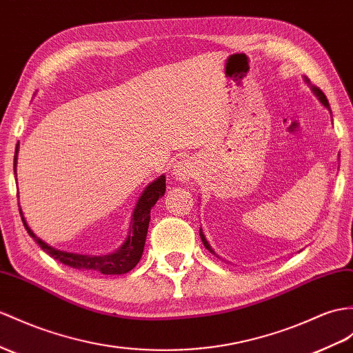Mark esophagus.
Instances as JSON below:
<instances>
[{"label": "esophagus", "mask_w": 353, "mask_h": 353, "mask_svg": "<svg viewBox=\"0 0 353 353\" xmlns=\"http://www.w3.org/2000/svg\"><path fill=\"white\" fill-rule=\"evenodd\" d=\"M172 175H174V178L178 179V181H185V179L194 178L196 175L194 161L187 157L178 160L174 165V169H172Z\"/></svg>", "instance_id": "34e87169"}]
</instances>
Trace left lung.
Here are the masks:
<instances>
[{
	"label": "left lung",
	"mask_w": 353,
	"mask_h": 353,
	"mask_svg": "<svg viewBox=\"0 0 353 353\" xmlns=\"http://www.w3.org/2000/svg\"><path fill=\"white\" fill-rule=\"evenodd\" d=\"M304 82L308 85V87H310V90L313 91V94H314V96H316V99L317 100H319L321 103H322V105L326 108V109H328V112H330V114H331V118H332V112H331V108H330V103H328V100H326V97H325V94L319 90V88H316V87H313V85H310V81H308L307 79V77L304 76ZM199 235H201V239H202V243H203V245L206 247V248H208V250L212 253V254H216L217 257H220L216 252H214L212 250V247L210 245V243L208 241H206V238H205V234H203V230H202V228L199 229ZM220 259H221V257H220Z\"/></svg>",
	"instance_id": "left-lung-1"
}]
</instances>
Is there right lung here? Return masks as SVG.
Returning a JSON list of instances; mask_svg holds the SVG:
<instances>
[{"mask_svg":"<svg viewBox=\"0 0 353 353\" xmlns=\"http://www.w3.org/2000/svg\"><path fill=\"white\" fill-rule=\"evenodd\" d=\"M18 152H19V142L16 145L14 151V175H16V165H18ZM166 192V176L160 175L157 179H154L147 187L143 188L142 194L136 202V206L132 214L130 226H128V235L125 236L124 243L119 245L115 252L108 253V254H79V253H70L64 250H58V248L49 245L48 243L40 239L31 228L28 226L27 220L23 217V212L21 211V217L23 221V226L27 229L30 236L36 241L43 250H45L50 257L59 261L64 265L72 266L76 270H85V271H97L101 274H106V276H118V274H125L132 271L134 266L139 263L143 247H145V239H147V232L150 226V219H151V208L159 197L165 196Z\"/></svg>","mask_w":353,"mask_h":353,"instance_id":"right-lung-1","label":"right lung"}]
</instances>
